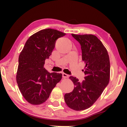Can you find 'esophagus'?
<instances>
[{
  "label": "esophagus",
  "mask_w": 127,
  "mask_h": 127,
  "mask_svg": "<svg viewBox=\"0 0 127 127\" xmlns=\"http://www.w3.org/2000/svg\"><path fill=\"white\" fill-rule=\"evenodd\" d=\"M62 75H63V77H67V74L66 72H65L64 73H63V74H62Z\"/></svg>",
  "instance_id": "esophagus-1"
}]
</instances>
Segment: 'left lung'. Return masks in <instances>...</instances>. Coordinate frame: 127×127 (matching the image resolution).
<instances>
[{
	"mask_svg": "<svg viewBox=\"0 0 127 127\" xmlns=\"http://www.w3.org/2000/svg\"><path fill=\"white\" fill-rule=\"evenodd\" d=\"M65 33L46 29L31 36L18 58L16 80L24 98L32 105H40L49 98L52 90L62 79V74L50 73L44 68L56 40Z\"/></svg>",
	"mask_w": 127,
	"mask_h": 127,
	"instance_id": "obj_1",
	"label": "left lung"
}]
</instances>
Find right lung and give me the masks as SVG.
I'll list each match as a JSON object with an SVG mask.
<instances>
[{
  "label": "right lung",
  "instance_id": "right-lung-1",
  "mask_svg": "<svg viewBox=\"0 0 127 127\" xmlns=\"http://www.w3.org/2000/svg\"><path fill=\"white\" fill-rule=\"evenodd\" d=\"M76 39L81 45L84 77L80 80L72 77L74 89L65 94L64 98L67 106L79 111L91 107L106 87L110 79V61L106 49L96 36L82 34Z\"/></svg>",
  "mask_w": 127,
  "mask_h": 127
}]
</instances>
